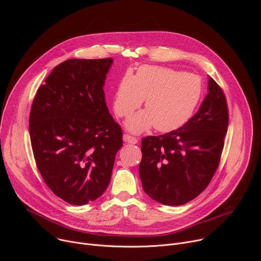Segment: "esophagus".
<instances>
[{
  "instance_id": "esophagus-1",
  "label": "esophagus",
  "mask_w": 261,
  "mask_h": 261,
  "mask_svg": "<svg viewBox=\"0 0 261 261\" xmlns=\"http://www.w3.org/2000/svg\"><path fill=\"white\" fill-rule=\"evenodd\" d=\"M124 140L126 141V142H129V143H132V144H135V143H137L138 142V139L136 138V137H134V136H131V135H129V134H124Z\"/></svg>"
}]
</instances>
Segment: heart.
Instances as JSON below:
<instances>
[{
	"mask_svg": "<svg viewBox=\"0 0 261 261\" xmlns=\"http://www.w3.org/2000/svg\"><path fill=\"white\" fill-rule=\"evenodd\" d=\"M202 94L199 77L167 67L141 66L135 76L124 74L115 96L114 110L119 118L129 117L144 98L145 110L131 117L127 128L140 133L152 126L158 131L175 130L195 111Z\"/></svg>",
	"mask_w": 261,
	"mask_h": 261,
	"instance_id": "obj_1",
	"label": "heart"
}]
</instances>
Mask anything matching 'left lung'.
Segmentation results:
<instances>
[{
    "label": "left lung",
    "instance_id": "1",
    "mask_svg": "<svg viewBox=\"0 0 261 261\" xmlns=\"http://www.w3.org/2000/svg\"><path fill=\"white\" fill-rule=\"evenodd\" d=\"M226 97L210 77L199 110L180 128L141 139L139 176L144 192L165 205L197 197L211 182L228 127Z\"/></svg>",
    "mask_w": 261,
    "mask_h": 261
}]
</instances>
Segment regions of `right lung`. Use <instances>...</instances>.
Instances as JSON below:
<instances>
[{
	"label": "right lung",
	"instance_id": "1",
	"mask_svg": "<svg viewBox=\"0 0 261 261\" xmlns=\"http://www.w3.org/2000/svg\"><path fill=\"white\" fill-rule=\"evenodd\" d=\"M113 59L67 60L37 90L29 130L36 165L48 188L74 205L108 187L123 132L103 86Z\"/></svg>",
	"mask_w": 261,
	"mask_h": 261
}]
</instances>
